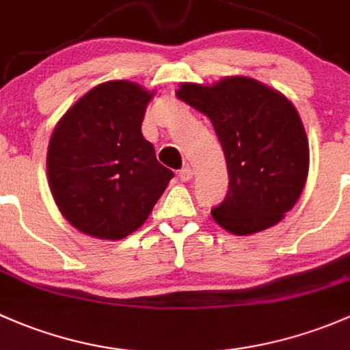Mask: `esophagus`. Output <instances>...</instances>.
<instances>
[{"label":"esophagus","instance_id":"34e87169","mask_svg":"<svg viewBox=\"0 0 350 350\" xmlns=\"http://www.w3.org/2000/svg\"><path fill=\"white\" fill-rule=\"evenodd\" d=\"M178 176L182 182H189V180H192V176H193V168L187 165V167H183L182 170L178 172Z\"/></svg>","mask_w":350,"mask_h":350}]
</instances>
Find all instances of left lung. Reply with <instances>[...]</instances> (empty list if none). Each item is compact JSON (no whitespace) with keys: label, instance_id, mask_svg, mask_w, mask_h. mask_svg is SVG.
Instances as JSON below:
<instances>
[{"label":"left lung","instance_id":"left-lung-1","mask_svg":"<svg viewBox=\"0 0 350 350\" xmlns=\"http://www.w3.org/2000/svg\"><path fill=\"white\" fill-rule=\"evenodd\" d=\"M176 97L211 120L224 150L229 190L212 208L214 221L237 236L278 224L308 175V139L293 104L243 75L214 85L187 82Z\"/></svg>","mask_w":350,"mask_h":350}]
</instances>
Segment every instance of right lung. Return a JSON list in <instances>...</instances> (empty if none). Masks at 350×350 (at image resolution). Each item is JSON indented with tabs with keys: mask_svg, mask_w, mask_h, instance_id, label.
I'll return each mask as SVG.
<instances>
[{
	"mask_svg": "<svg viewBox=\"0 0 350 350\" xmlns=\"http://www.w3.org/2000/svg\"><path fill=\"white\" fill-rule=\"evenodd\" d=\"M151 97L135 82H104L57 122L46 153L49 185L81 232L111 241L135 232L174 178L142 135Z\"/></svg>",
	"mask_w": 350,
	"mask_h": 350,
	"instance_id": "obj_1",
	"label": "right lung"
}]
</instances>
